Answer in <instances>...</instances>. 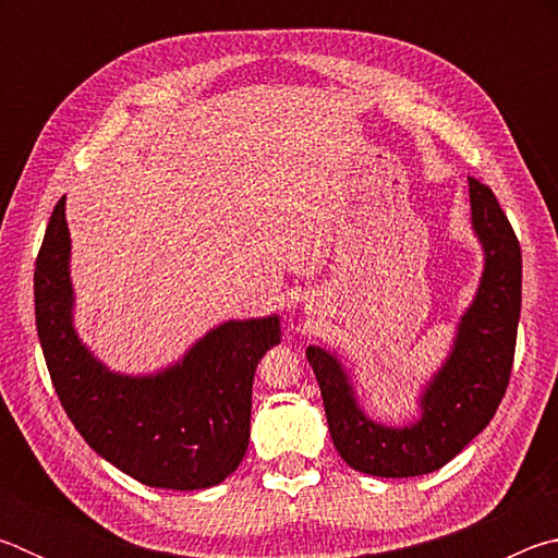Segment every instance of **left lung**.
<instances>
[{
    "instance_id": "obj_1",
    "label": "left lung",
    "mask_w": 558,
    "mask_h": 558,
    "mask_svg": "<svg viewBox=\"0 0 558 558\" xmlns=\"http://www.w3.org/2000/svg\"><path fill=\"white\" fill-rule=\"evenodd\" d=\"M470 209L485 270L450 356L421 393L418 421L403 428L372 421L356 405L339 359L307 347L335 448L349 468L366 475L415 477L442 468L483 433L507 391L522 310V248L493 189L472 177Z\"/></svg>"
}]
</instances>
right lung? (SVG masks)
Masks as SVG:
<instances>
[{"label":"right lung","mask_w":558,"mask_h":558,"mask_svg":"<svg viewBox=\"0 0 558 558\" xmlns=\"http://www.w3.org/2000/svg\"><path fill=\"white\" fill-rule=\"evenodd\" d=\"M69 258L63 196L36 256L34 307L53 389L75 430L143 485H219L248 448L253 374L280 342L278 315L223 323L159 374H116L75 335Z\"/></svg>","instance_id":"obj_1"}]
</instances>
